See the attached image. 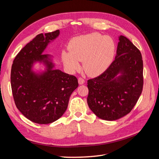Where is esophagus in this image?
<instances>
[{
	"label": "esophagus",
	"mask_w": 159,
	"mask_h": 159,
	"mask_svg": "<svg viewBox=\"0 0 159 159\" xmlns=\"http://www.w3.org/2000/svg\"><path fill=\"white\" fill-rule=\"evenodd\" d=\"M78 83L79 84H84L85 83V80L82 78H78Z\"/></svg>",
	"instance_id": "1"
}]
</instances>
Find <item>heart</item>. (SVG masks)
I'll return each mask as SVG.
<instances>
[{
	"label": "heart",
	"instance_id": "obj_1",
	"mask_svg": "<svg viewBox=\"0 0 159 159\" xmlns=\"http://www.w3.org/2000/svg\"><path fill=\"white\" fill-rule=\"evenodd\" d=\"M68 50L62 52V60L69 70L79 68V61H83V68L90 75H98L106 70L115 56V44L112 38L98 32L73 38L70 41Z\"/></svg>",
	"mask_w": 159,
	"mask_h": 159
}]
</instances>
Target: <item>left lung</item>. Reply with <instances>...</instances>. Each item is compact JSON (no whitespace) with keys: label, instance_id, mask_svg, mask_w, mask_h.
I'll return each mask as SVG.
<instances>
[{"label":"left lung","instance_id":"1","mask_svg":"<svg viewBox=\"0 0 159 159\" xmlns=\"http://www.w3.org/2000/svg\"><path fill=\"white\" fill-rule=\"evenodd\" d=\"M115 60L102 74L88 80V104L99 118L114 121L131 111L142 93L141 52L127 38H119Z\"/></svg>","mask_w":159,"mask_h":159}]
</instances>
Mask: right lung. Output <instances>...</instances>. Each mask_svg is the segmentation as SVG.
<instances>
[{
	"label": "right lung",
	"instance_id": "right-lung-1",
	"mask_svg": "<svg viewBox=\"0 0 159 159\" xmlns=\"http://www.w3.org/2000/svg\"><path fill=\"white\" fill-rule=\"evenodd\" d=\"M60 30L38 34L18 52L11 68V83L14 103L30 121L48 124L60 119L67 109L72 92L78 87L76 77L54 70L50 56L42 54ZM36 61L43 62L47 71L35 74L31 70Z\"/></svg>",
	"mask_w": 159,
	"mask_h": 159
}]
</instances>
